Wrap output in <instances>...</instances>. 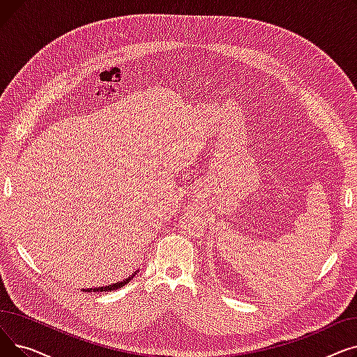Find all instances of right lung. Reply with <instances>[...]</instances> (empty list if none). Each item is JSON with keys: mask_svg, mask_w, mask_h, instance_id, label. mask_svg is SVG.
<instances>
[{"mask_svg": "<svg viewBox=\"0 0 357 357\" xmlns=\"http://www.w3.org/2000/svg\"><path fill=\"white\" fill-rule=\"evenodd\" d=\"M130 279H133V275H131L128 279H126V280H123V282H119V284H114V285H109V287H101V288H93V291L96 292H111V291H116V289H119V288H121L123 285H126ZM88 291H92V289H88Z\"/></svg>", "mask_w": 357, "mask_h": 357, "instance_id": "obj_1", "label": "right lung"}]
</instances>
